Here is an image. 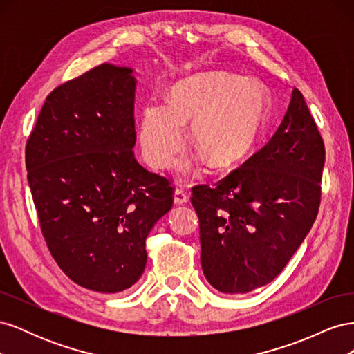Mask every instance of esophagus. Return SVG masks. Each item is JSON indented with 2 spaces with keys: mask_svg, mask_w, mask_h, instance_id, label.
Here are the masks:
<instances>
[{
  "mask_svg": "<svg viewBox=\"0 0 354 354\" xmlns=\"http://www.w3.org/2000/svg\"><path fill=\"white\" fill-rule=\"evenodd\" d=\"M187 201H189V196L183 189H176L174 190V203H176V205H183V203H186Z\"/></svg>",
  "mask_w": 354,
  "mask_h": 354,
  "instance_id": "1",
  "label": "esophagus"
}]
</instances>
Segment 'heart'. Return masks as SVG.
<instances>
[{
  "label": "heart",
  "mask_w": 354,
  "mask_h": 354,
  "mask_svg": "<svg viewBox=\"0 0 354 354\" xmlns=\"http://www.w3.org/2000/svg\"><path fill=\"white\" fill-rule=\"evenodd\" d=\"M267 115L269 102L259 82L226 72H203L177 81L167 94L165 108L145 106L138 140L149 164L167 168L185 146L183 127L192 124L190 142L208 164L232 168L259 142Z\"/></svg>",
  "instance_id": "1"
}]
</instances>
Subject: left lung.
Returning <instances> with one entry per match:
<instances>
[{"mask_svg":"<svg viewBox=\"0 0 354 354\" xmlns=\"http://www.w3.org/2000/svg\"><path fill=\"white\" fill-rule=\"evenodd\" d=\"M324 164V140L294 88L261 151L214 186L192 189L202 270L217 291L250 292L285 269L316 220Z\"/></svg>","mask_w":354,"mask_h":354,"instance_id":"obj_1","label":"left lung"}]
</instances>
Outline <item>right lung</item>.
Wrapping results in <instances>:
<instances>
[{
	"label": "right lung",
	"mask_w": 354,
	"mask_h": 354,
	"mask_svg": "<svg viewBox=\"0 0 354 354\" xmlns=\"http://www.w3.org/2000/svg\"><path fill=\"white\" fill-rule=\"evenodd\" d=\"M133 72L103 63L62 84L26 143L28 183L51 255L75 283L103 294L140 279L147 234L173 207L169 181L133 153Z\"/></svg>",
	"instance_id": "right-lung-1"
}]
</instances>
